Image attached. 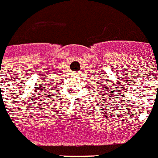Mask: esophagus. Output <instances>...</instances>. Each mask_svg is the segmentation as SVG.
<instances>
[{
	"label": "esophagus",
	"instance_id": "obj_1",
	"mask_svg": "<svg viewBox=\"0 0 158 158\" xmlns=\"http://www.w3.org/2000/svg\"><path fill=\"white\" fill-rule=\"evenodd\" d=\"M74 74H75V75H77V73H76V72H75V73H74Z\"/></svg>",
	"mask_w": 158,
	"mask_h": 158
}]
</instances>
